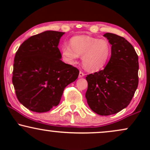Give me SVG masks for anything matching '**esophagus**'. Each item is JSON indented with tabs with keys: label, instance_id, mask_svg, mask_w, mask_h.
<instances>
[{
	"label": "esophagus",
	"instance_id": "esophagus-1",
	"mask_svg": "<svg viewBox=\"0 0 150 150\" xmlns=\"http://www.w3.org/2000/svg\"><path fill=\"white\" fill-rule=\"evenodd\" d=\"M85 76V74H84L82 72H80V73H79V77H82Z\"/></svg>",
	"mask_w": 150,
	"mask_h": 150
}]
</instances>
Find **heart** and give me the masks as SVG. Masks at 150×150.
<instances>
[{
    "mask_svg": "<svg viewBox=\"0 0 150 150\" xmlns=\"http://www.w3.org/2000/svg\"><path fill=\"white\" fill-rule=\"evenodd\" d=\"M70 45L62 46L61 54L68 63L73 64L82 55V63L85 70L99 71L104 68L111 55L108 41L88 35H78L70 39Z\"/></svg>",
    "mask_w": 150,
    "mask_h": 150,
    "instance_id": "obj_1",
    "label": "heart"
}]
</instances>
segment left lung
<instances>
[{
    "label": "left lung",
    "instance_id": "8db88e82",
    "mask_svg": "<svg viewBox=\"0 0 150 150\" xmlns=\"http://www.w3.org/2000/svg\"><path fill=\"white\" fill-rule=\"evenodd\" d=\"M104 37L111 45V56L104 70L86 77L85 97L94 112L108 116L128 106L138 85V56L125 38L112 33Z\"/></svg>",
    "mask_w": 150,
    "mask_h": 150
}]
</instances>
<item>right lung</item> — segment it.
I'll list each match as a JSON object with an SVG mask.
<instances>
[{"label":"right lung","mask_w":150,"mask_h":150,"mask_svg":"<svg viewBox=\"0 0 150 150\" xmlns=\"http://www.w3.org/2000/svg\"><path fill=\"white\" fill-rule=\"evenodd\" d=\"M65 32L45 31L25 41L15 54L13 84L18 99L37 113L59 104L65 87L77 78L79 70L61 61L58 46Z\"/></svg>","instance_id":"1"}]
</instances>
